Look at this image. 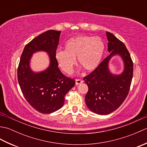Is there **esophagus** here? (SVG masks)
Segmentation results:
<instances>
[{
  "label": "esophagus",
  "mask_w": 147,
  "mask_h": 147,
  "mask_svg": "<svg viewBox=\"0 0 147 147\" xmlns=\"http://www.w3.org/2000/svg\"><path fill=\"white\" fill-rule=\"evenodd\" d=\"M83 82V81L81 79H76V85H80V84L82 83Z\"/></svg>",
  "instance_id": "1"
}]
</instances>
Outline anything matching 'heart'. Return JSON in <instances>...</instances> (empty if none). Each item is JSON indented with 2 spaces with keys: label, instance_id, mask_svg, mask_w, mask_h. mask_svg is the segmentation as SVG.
Returning <instances> with one entry per match:
<instances>
[{
  "label": "heart",
  "instance_id": "1",
  "mask_svg": "<svg viewBox=\"0 0 147 147\" xmlns=\"http://www.w3.org/2000/svg\"><path fill=\"white\" fill-rule=\"evenodd\" d=\"M105 51V44L98 36H79L71 38L65 43V51L58 50L55 57L59 67L71 74L76 64V58L81 66L92 71L100 64Z\"/></svg>",
  "mask_w": 147,
  "mask_h": 147
}]
</instances>
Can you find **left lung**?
Returning <instances> with one entry per match:
<instances>
[{"instance_id": "left-lung-1", "label": "left lung", "mask_w": 147, "mask_h": 147, "mask_svg": "<svg viewBox=\"0 0 147 147\" xmlns=\"http://www.w3.org/2000/svg\"><path fill=\"white\" fill-rule=\"evenodd\" d=\"M110 55L88 76L84 77L88 91L85 96L87 107L100 115L111 113L125 100L130 89L133 74V62L125 45L113 34L106 32ZM119 55L123 59L124 71L119 76L108 70V62L112 56Z\"/></svg>"}]
</instances>
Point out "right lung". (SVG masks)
<instances>
[{"instance_id":"1","label":"right lung","mask_w":147,"mask_h":147,"mask_svg":"<svg viewBox=\"0 0 147 147\" xmlns=\"http://www.w3.org/2000/svg\"><path fill=\"white\" fill-rule=\"evenodd\" d=\"M61 33L51 30L33 38L24 47L18 65V80L21 92L30 105L42 114L61 108L65 94L75 85L74 80L61 73L55 59ZM40 50L48 52L51 64L44 71L34 73L29 61L33 53Z\"/></svg>"}]
</instances>
